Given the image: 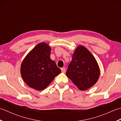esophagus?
<instances>
[{"mask_svg": "<svg viewBox=\"0 0 121 121\" xmlns=\"http://www.w3.org/2000/svg\"><path fill=\"white\" fill-rule=\"evenodd\" d=\"M61 71H62V73H65V68H62L61 69Z\"/></svg>", "mask_w": 121, "mask_h": 121, "instance_id": "esophagus-1", "label": "esophagus"}]
</instances>
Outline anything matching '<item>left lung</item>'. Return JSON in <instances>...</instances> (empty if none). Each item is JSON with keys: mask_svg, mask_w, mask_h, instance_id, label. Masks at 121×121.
I'll return each mask as SVG.
<instances>
[{"mask_svg": "<svg viewBox=\"0 0 121 121\" xmlns=\"http://www.w3.org/2000/svg\"><path fill=\"white\" fill-rule=\"evenodd\" d=\"M66 75L79 89L85 91L97 82L100 70L92 54L84 46H79L73 53Z\"/></svg>", "mask_w": 121, "mask_h": 121, "instance_id": "1", "label": "left lung"}]
</instances>
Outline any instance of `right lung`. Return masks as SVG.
Here are the masks:
<instances>
[{
	"instance_id": "obj_1",
	"label": "right lung",
	"mask_w": 121,
	"mask_h": 121,
	"mask_svg": "<svg viewBox=\"0 0 121 121\" xmlns=\"http://www.w3.org/2000/svg\"><path fill=\"white\" fill-rule=\"evenodd\" d=\"M51 48L44 43H38L23 61L21 73L28 86L37 91L46 88L61 72L50 59Z\"/></svg>"
}]
</instances>
